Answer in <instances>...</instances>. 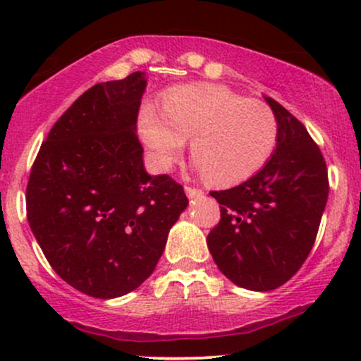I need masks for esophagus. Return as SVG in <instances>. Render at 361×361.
I'll list each match as a JSON object with an SVG mask.
<instances>
[{"mask_svg": "<svg viewBox=\"0 0 361 361\" xmlns=\"http://www.w3.org/2000/svg\"><path fill=\"white\" fill-rule=\"evenodd\" d=\"M185 193H186V197H188V198H198V197H202V195H204L202 190L192 188V186H185Z\"/></svg>", "mask_w": 361, "mask_h": 361, "instance_id": "34e87169", "label": "esophagus"}]
</instances>
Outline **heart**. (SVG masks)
<instances>
[{"mask_svg":"<svg viewBox=\"0 0 361 361\" xmlns=\"http://www.w3.org/2000/svg\"><path fill=\"white\" fill-rule=\"evenodd\" d=\"M137 128L159 168H168L190 139L195 166L215 185H235L256 175L279 142L275 111L222 85L169 90L163 111L142 103Z\"/></svg>","mask_w":361,"mask_h":361,"instance_id":"1","label":"heart"}]
</instances>
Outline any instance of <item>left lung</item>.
Segmentation results:
<instances>
[{"mask_svg":"<svg viewBox=\"0 0 361 361\" xmlns=\"http://www.w3.org/2000/svg\"><path fill=\"white\" fill-rule=\"evenodd\" d=\"M279 120V142L267 164L234 188L210 192L221 222L207 235L224 275L252 292L279 288L307 259L326 209L324 157L307 128L264 97Z\"/></svg>","mask_w":361,"mask_h":361,"instance_id":"1","label":"left lung"}]
</instances>
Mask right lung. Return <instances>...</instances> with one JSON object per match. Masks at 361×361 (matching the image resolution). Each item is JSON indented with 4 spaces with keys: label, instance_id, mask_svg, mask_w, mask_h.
<instances>
[{
    "label": "right lung",
    "instance_id": "1",
    "mask_svg": "<svg viewBox=\"0 0 361 361\" xmlns=\"http://www.w3.org/2000/svg\"><path fill=\"white\" fill-rule=\"evenodd\" d=\"M146 73L98 82L54 123L32 166L27 217L54 271L115 299L154 271L188 205L183 186L149 175L137 137Z\"/></svg>",
    "mask_w": 361,
    "mask_h": 361
}]
</instances>
